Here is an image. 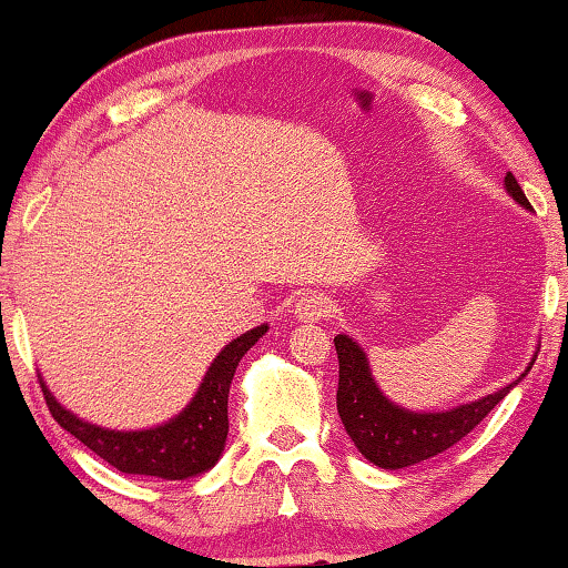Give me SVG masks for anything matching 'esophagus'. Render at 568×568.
I'll return each mask as SVG.
<instances>
[{
	"label": "esophagus",
	"instance_id": "obj_1",
	"mask_svg": "<svg viewBox=\"0 0 568 568\" xmlns=\"http://www.w3.org/2000/svg\"><path fill=\"white\" fill-rule=\"evenodd\" d=\"M331 301L321 293H305L301 301L295 303V318L301 323H318L331 315Z\"/></svg>",
	"mask_w": 568,
	"mask_h": 568
}]
</instances>
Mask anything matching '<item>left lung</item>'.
Segmentation results:
<instances>
[{
	"instance_id": "8db88e82",
	"label": "left lung",
	"mask_w": 568,
	"mask_h": 568,
	"mask_svg": "<svg viewBox=\"0 0 568 568\" xmlns=\"http://www.w3.org/2000/svg\"><path fill=\"white\" fill-rule=\"evenodd\" d=\"M504 185L518 205L531 210L524 195L521 185L508 172ZM335 351H338V416L348 430L355 448L376 464L378 468H406L420 460L444 454L460 438L468 436L498 403L506 398V393L521 383V378L531 371L536 358H531L521 378L508 383L506 388L488 393V396L464 403L450 410L438 413H416L400 408L396 403L383 396L376 381L371 376L368 355L355 343L351 335H335Z\"/></svg>"
}]
</instances>
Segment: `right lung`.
Wrapping results in <instances>:
<instances>
[{"label": "right lung", "mask_w": 568, "mask_h": 568, "mask_svg": "<svg viewBox=\"0 0 568 568\" xmlns=\"http://www.w3.org/2000/svg\"><path fill=\"white\" fill-rule=\"evenodd\" d=\"M267 333V323L227 343L210 363L203 383L182 413L162 426L148 430H110L94 426L57 403L42 383L52 418L77 440L94 450L122 474L185 480L213 468L225 450L227 438V393L243 355Z\"/></svg>", "instance_id": "add662e5"}]
</instances>
